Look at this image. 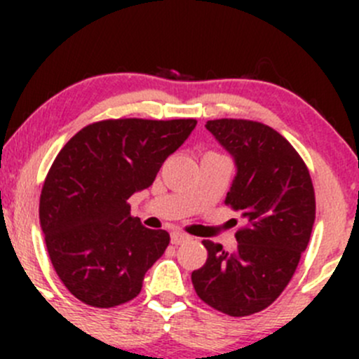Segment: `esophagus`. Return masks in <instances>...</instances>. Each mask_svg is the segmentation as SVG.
Here are the masks:
<instances>
[{"instance_id":"esophagus-1","label":"esophagus","mask_w":359,"mask_h":359,"mask_svg":"<svg viewBox=\"0 0 359 359\" xmlns=\"http://www.w3.org/2000/svg\"><path fill=\"white\" fill-rule=\"evenodd\" d=\"M186 241H189V236H186V234H182V233H172V243L173 245H182V243H186Z\"/></svg>"}]
</instances>
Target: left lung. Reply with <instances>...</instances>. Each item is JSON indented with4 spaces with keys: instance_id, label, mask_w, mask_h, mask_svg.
Listing matches in <instances>:
<instances>
[{
    "instance_id": "left-lung-1",
    "label": "left lung",
    "mask_w": 359,
    "mask_h": 359,
    "mask_svg": "<svg viewBox=\"0 0 359 359\" xmlns=\"http://www.w3.org/2000/svg\"><path fill=\"white\" fill-rule=\"evenodd\" d=\"M206 130L234 159L226 196L245 227L238 247L203 241L208 259L191 280L198 297L229 316H250L274 302L292 280L309 243L316 201L309 170L271 126L248 119H213Z\"/></svg>"
}]
</instances>
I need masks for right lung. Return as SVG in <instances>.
Returning a JSON list of instances; mask_svg holds the SVG:
<instances>
[{
    "label": "right lung",
    "instance_id": "1",
    "mask_svg": "<svg viewBox=\"0 0 359 359\" xmlns=\"http://www.w3.org/2000/svg\"><path fill=\"white\" fill-rule=\"evenodd\" d=\"M196 119H106L60 149L39 198V222L60 281L76 299L114 307L135 299L170 234L147 229L126 203L147 189Z\"/></svg>",
    "mask_w": 359,
    "mask_h": 359
}]
</instances>
